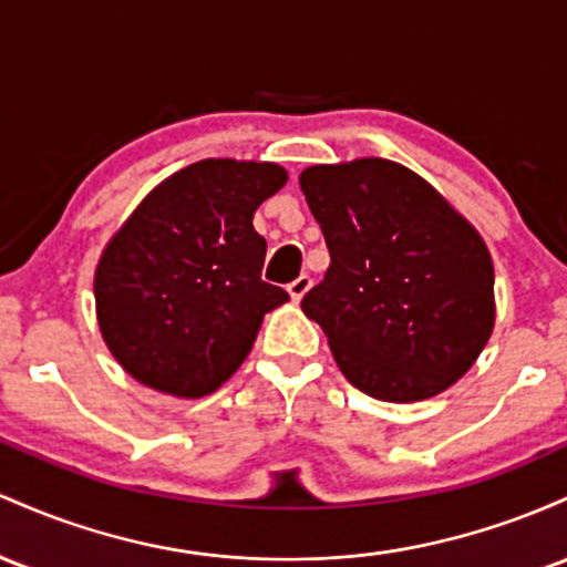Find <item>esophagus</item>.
<instances>
[{"label":"esophagus","instance_id":"esophagus-1","mask_svg":"<svg viewBox=\"0 0 567 567\" xmlns=\"http://www.w3.org/2000/svg\"><path fill=\"white\" fill-rule=\"evenodd\" d=\"M310 286H313V278H310L308 272H302V276H297L295 281L289 284V295H291V300H302V297L308 295Z\"/></svg>","mask_w":567,"mask_h":567}]
</instances>
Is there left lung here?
Segmentation results:
<instances>
[{
  "label": "left lung",
  "instance_id": "1",
  "mask_svg": "<svg viewBox=\"0 0 567 567\" xmlns=\"http://www.w3.org/2000/svg\"><path fill=\"white\" fill-rule=\"evenodd\" d=\"M329 249L302 297L348 383L421 402L474 364L493 332V262L480 233L404 165L364 157L302 171Z\"/></svg>",
  "mask_w": 567,
  "mask_h": 567
}]
</instances>
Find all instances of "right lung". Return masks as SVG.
Masks as SVG:
<instances>
[{
	"label": "right lung",
	"mask_w": 567,
	"mask_h": 567,
	"mask_svg": "<svg viewBox=\"0 0 567 567\" xmlns=\"http://www.w3.org/2000/svg\"><path fill=\"white\" fill-rule=\"evenodd\" d=\"M286 184L272 163L203 161L146 195L95 270L101 334L144 385L198 399L244 364L267 310L254 212Z\"/></svg>",
	"instance_id": "add662e5"
}]
</instances>
